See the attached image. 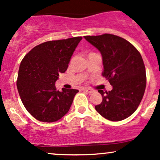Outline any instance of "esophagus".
Segmentation results:
<instances>
[{
  "label": "esophagus",
  "mask_w": 160,
  "mask_h": 160,
  "mask_svg": "<svg viewBox=\"0 0 160 160\" xmlns=\"http://www.w3.org/2000/svg\"><path fill=\"white\" fill-rule=\"evenodd\" d=\"M82 91H85V92H88V93H92L93 92H94V90H93V89H89V88H83V89H82Z\"/></svg>",
  "instance_id": "34e87169"
}]
</instances>
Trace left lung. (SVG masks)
<instances>
[{
    "instance_id": "left-lung-1",
    "label": "left lung",
    "mask_w": 160,
    "mask_h": 160,
    "mask_svg": "<svg viewBox=\"0 0 160 160\" xmlns=\"http://www.w3.org/2000/svg\"><path fill=\"white\" fill-rule=\"evenodd\" d=\"M100 51L104 69L102 76L113 86L105 92L98 90L102 102L95 110L111 121H120L137 110L146 88V71L140 52L131 43L111 34L84 36Z\"/></svg>"
}]
</instances>
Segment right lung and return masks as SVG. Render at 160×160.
I'll use <instances>...</instances> for the list:
<instances>
[{"label":"right lung","mask_w":160,"mask_h":160,"mask_svg":"<svg viewBox=\"0 0 160 160\" xmlns=\"http://www.w3.org/2000/svg\"><path fill=\"white\" fill-rule=\"evenodd\" d=\"M82 37L50 40L36 46L20 64L16 86L23 105L41 122L60 120L69 111L78 89L57 90L55 83L65 73Z\"/></svg>","instance_id":"right-lung-1"}]
</instances>
